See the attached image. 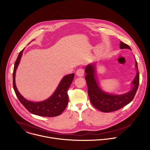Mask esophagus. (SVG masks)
Segmentation results:
<instances>
[{
  "label": "esophagus",
  "instance_id": "esophagus-1",
  "mask_svg": "<svg viewBox=\"0 0 150 150\" xmlns=\"http://www.w3.org/2000/svg\"><path fill=\"white\" fill-rule=\"evenodd\" d=\"M76 75L78 76H83L84 75V70L83 68L78 69L76 72Z\"/></svg>",
  "mask_w": 150,
  "mask_h": 150
}]
</instances>
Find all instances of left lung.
I'll list each match as a JSON object with an SVG mask.
<instances>
[{
  "instance_id": "obj_1",
  "label": "left lung",
  "mask_w": 150,
  "mask_h": 150,
  "mask_svg": "<svg viewBox=\"0 0 150 150\" xmlns=\"http://www.w3.org/2000/svg\"><path fill=\"white\" fill-rule=\"evenodd\" d=\"M120 49H129L131 47L122 41L120 42ZM137 74L132 82L133 88L126 94L122 95H112L105 93L98 87L95 78V68L93 64L88 65L85 68L87 73L85 76L88 87V94L91 104L97 109L105 113L116 111L131 102L137 91L139 83V74L138 64L136 61Z\"/></svg>"
}]
</instances>
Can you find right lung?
I'll return each mask as SVG.
<instances>
[{
	"mask_svg": "<svg viewBox=\"0 0 150 150\" xmlns=\"http://www.w3.org/2000/svg\"><path fill=\"white\" fill-rule=\"evenodd\" d=\"M24 49L21 50L15 61L13 72V87L15 93L25 109L30 113L44 117H55L61 115L68 104V91L74 78V74L66 75L60 81L54 94L48 99L40 102H32L24 98L18 91L15 85V72Z\"/></svg>",
	"mask_w": 150,
	"mask_h": 150,
	"instance_id": "1",
	"label": "right lung"
}]
</instances>
